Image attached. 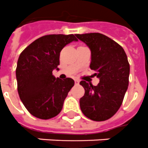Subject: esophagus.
<instances>
[{
    "instance_id": "esophagus-1",
    "label": "esophagus",
    "mask_w": 148,
    "mask_h": 148,
    "mask_svg": "<svg viewBox=\"0 0 148 148\" xmlns=\"http://www.w3.org/2000/svg\"><path fill=\"white\" fill-rule=\"evenodd\" d=\"M74 81H75V85H78V84L79 83V80L77 79H75L74 80Z\"/></svg>"
}]
</instances>
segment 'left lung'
Wrapping results in <instances>:
<instances>
[{
    "label": "left lung",
    "instance_id": "8db88e82",
    "mask_svg": "<svg viewBox=\"0 0 148 148\" xmlns=\"http://www.w3.org/2000/svg\"><path fill=\"white\" fill-rule=\"evenodd\" d=\"M91 51L90 68L99 79L97 86L80 82L85 94L79 100L80 108L87 118L106 121L114 115L122 104L129 82L130 66L122 47L103 34H75Z\"/></svg>",
    "mask_w": 148,
    "mask_h": 148
}]
</instances>
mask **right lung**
Wrapping results in <instances>:
<instances>
[{"mask_svg":"<svg viewBox=\"0 0 148 148\" xmlns=\"http://www.w3.org/2000/svg\"><path fill=\"white\" fill-rule=\"evenodd\" d=\"M78 41L73 34L43 36L29 44L19 56L16 69L17 91L27 111L40 119L56 116L62 108L74 80L53 75L59 70L62 48Z\"/></svg>","mask_w":148,"mask_h":148,"instance_id":"add662e5","label":"right lung"}]
</instances>
